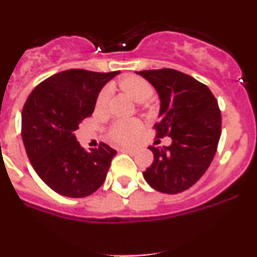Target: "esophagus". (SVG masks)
I'll return each instance as SVG.
<instances>
[{"mask_svg":"<svg viewBox=\"0 0 257 257\" xmlns=\"http://www.w3.org/2000/svg\"><path fill=\"white\" fill-rule=\"evenodd\" d=\"M122 152H126V153L133 154V153H135V149H133V148H122Z\"/></svg>","mask_w":257,"mask_h":257,"instance_id":"34e87169","label":"esophagus"}]
</instances>
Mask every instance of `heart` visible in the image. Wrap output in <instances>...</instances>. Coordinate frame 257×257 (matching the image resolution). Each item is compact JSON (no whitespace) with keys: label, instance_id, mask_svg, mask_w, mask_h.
Listing matches in <instances>:
<instances>
[{"label":"heart","instance_id":"1","mask_svg":"<svg viewBox=\"0 0 257 257\" xmlns=\"http://www.w3.org/2000/svg\"><path fill=\"white\" fill-rule=\"evenodd\" d=\"M118 86L139 103L148 101L154 95L153 86L142 77L126 76L118 81ZM108 97L109 90L103 88L96 97V108H104L108 103ZM140 128H142V123L138 119H118L110 124L108 130V136L115 143L128 144L135 139V136L139 134Z\"/></svg>","mask_w":257,"mask_h":257}]
</instances>
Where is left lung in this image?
<instances>
[{
    "label": "left lung",
    "instance_id": "left-lung-1",
    "mask_svg": "<svg viewBox=\"0 0 257 257\" xmlns=\"http://www.w3.org/2000/svg\"><path fill=\"white\" fill-rule=\"evenodd\" d=\"M161 97L156 143L170 136L169 147H154V161L143 172L152 188L167 194L184 192L210 167L221 135V112L210 88L179 70H140Z\"/></svg>",
    "mask_w": 257,
    "mask_h": 257
}]
</instances>
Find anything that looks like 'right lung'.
<instances>
[{"mask_svg":"<svg viewBox=\"0 0 257 257\" xmlns=\"http://www.w3.org/2000/svg\"><path fill=\"white\" fill-rule=\"evenodd\" d=\"M118 73L63 70L38 83L23 106L27 156L44 183L61 196L87 197L105 180L117 152L105 143L86 151L74 131L91 117L101 87Z\"/></svg>","mask_w":257,"mask_h":257,"instance_id":"add662e5","label":"right lung"}]
</instances>
